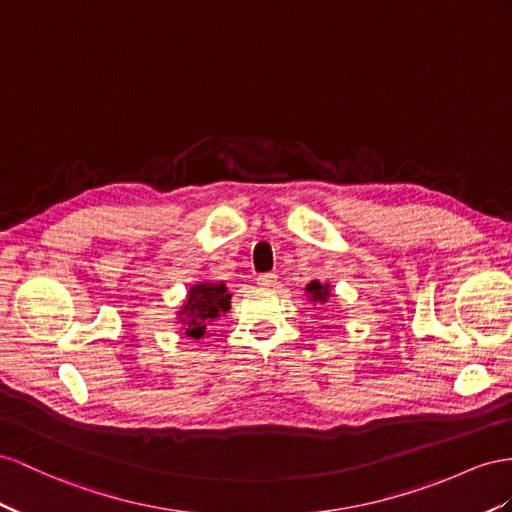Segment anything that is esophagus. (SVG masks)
I'll list each match as a JSON object with an SVG mask.
<instances>
[{"mask_svg":"<svg viewBox=\"0 0 512 512\" xmlns=\"http://www.w3.org/2000/svg\"><path fill=\"white\" fill-rule=\"evenodd\" d=\"M277 274H274V272H264V274H259V277H257V283L261 285V287H268V290H270V287H274V285H277Z\"/></svg>","mask_w":512,"mask_h":512,"instance_id":"esophagus-1","label":"esophagus"}]
</instances>
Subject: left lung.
<instances>
[{
	"mask_svg": "<svg viewBox=\"0 0 512 512\" xmlns=\"http://www.w3.org/2000/svg\"><path fill=\"white\" fill-rule=\"evenodd\" d=\"M307 292L311 294V298L316 300H320V303H324L326 298H329V285H322V283H318V281H313V283H309L307 285Z\"/></svg>",
	"mask_w": 512,
	"mask_h": 512,
	"instance_id": "obj_1",
	"label": "left lung"
}]
</instances>
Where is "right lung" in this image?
<instances>
[{"label": "right lung", "instance_id": "obj_1", "mask_svg": "<svg viewBox=\"0 0 512 512\" xmlns=\"http://www.w3.org/2000/svg\"><path fill=\"white\" fill-rule=\"evenodd\" d=\"M229 300L231 294H227L225 283L194 285L188 292V303L181 309V313H186V320H181L188 324L186 335L201 339L207 322L218 318L220 313H225L229 309Z\"/></svg>", "mask_w": 512, "mask_h": 512}]
</instances>
